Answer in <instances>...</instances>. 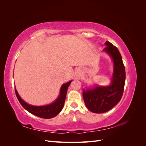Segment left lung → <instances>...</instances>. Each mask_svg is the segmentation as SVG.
<instances>
[{"instance_id":"left-lung-1","label":"left lung","mask_w":146,"mask_h":146,"mask_svg":"<svg viewBox=\"0 0 146 146\" xmlns=\"http://www.w3.org/2000/svg\"><path fill=\"white\" fill-rule=\"evenodd\" d=\"M103 52L111 58L113 70L109 85H95L83 90V98L87 108L92 113H103L113 108L121 100L124 88L125 70L122 56L117 47L109 41L105 43Z\"/></svg>"}]
</instances>
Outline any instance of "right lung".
<instances>
[{
  "label": "right lung",
  "mask_w": 146,
  "mask_h": 146,
  "mask_svg": "<svg viewBox=\"0 0 146 146\" xmlns=\"http://www.w3.org/2000/svg\"><path fill=\"white\" fill-rule=\"evenodd\" d=\"M72 80H70L67 83H63L61 86L60 90V94L57 98L50 104H47L42 106H35L30 105L22 99L17 92L16 88H15V92L17 99L21 105L28 111L38 117L44 119H50L54 117L61 112L63 108L64 104L66 99V94L68 87Z\"/></svg>",
  "instance_id": "1"
}]
</instances>
